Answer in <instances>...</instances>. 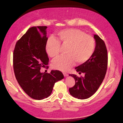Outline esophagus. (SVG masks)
<instances>
[{"label": "esophagus", "mask_w": 123, "mask_h": 123, "mask_svg": "<svg viewBox=\"0 0 123 123\" xmlns=\"http://www.w3.org/2000/svg\"><path fill=\"white\" fill-rule=\"evenodd\" d=\"M63 74H64V76H68V73H66L64 72V73H63Z\"/></svg>", "instance_id": "1"}]
</instances>
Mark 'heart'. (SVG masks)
<instances>
[{"instance_id":"b5f03b06","label":"heart","mask_w":123,"mask_h":123,"mask_svg":"<svg viewBox=\"0 0 123 123\" xmlns=\"http://www.w3.org/2000/svg\"><path fill=\"white\" fill-rule=\"evenodd\" d=\"M56 39L51 37L48 39L45 49L51 57L59 54L61 44L67 47L64 56L53 59L52 67L62 71H67L75 64H81L88 61L94 53L95 40L93 37L77 29H68L59 31Z\"/></svg>"}]
</instances>
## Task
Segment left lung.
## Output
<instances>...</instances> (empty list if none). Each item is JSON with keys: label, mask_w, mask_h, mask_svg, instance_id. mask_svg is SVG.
<instances>
[{"label": "left lung", "mask_w": 123, "mask_h": 123, "mask_svg": "<svg viewBox=\"0 0 123 123\" xmlns=\"http://www.w3.org/2000/svg\"><path fill=\"white\" fill-rule=\"evenodd\" d=\"M96 46L94 53L88 61L75 68L84 77L69 74L75 80L73 87L70 88V94L79 99H86L98 90L105 78L108 66L107 50L104 40L97 35H94Z\"/></svg>", "instance_id": "obj_1"}]
</instances>
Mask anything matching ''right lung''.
Listing matches in <instances>:
<instances>
[{
  "instance_id": "1",
  "label": "right lung",
  "mask_w": 123,
  "mask_h": 123,
  "mask_svg": "<svg viewBox=\"0 0 123 123\" xmlns=\"http://www.w3.org/2000/svg\"><path fill=\"white\" fill-rule=\"evenodd\" d=\"M47 28H30L17 41L13 52L14 71L18 84L30 97L37 100L49 96L55 83L64 77L58 70L40 72L49 60L45 49Z\"/></svg>"
}]
</instances>
